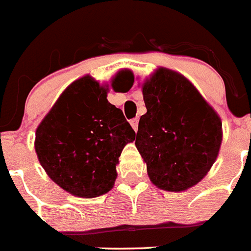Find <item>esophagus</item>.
Masks as SVG:
<instances>
[{"instance_id": "esophagus-1", "label": "esophagus", "mask_w": 251, "mask_h": 251, "mask_svg": "<svg viewBox=\"0 0 251 251\" xmlns=\"http://www.w3.org/2000/svg\"><path fill=\"white\" fill-rule=\"evenodd\" d=\"M138 123H139V118H133L132 121H130V126L133 127V129L134 130L138 129Z\"/></svg>"}]
</instances>
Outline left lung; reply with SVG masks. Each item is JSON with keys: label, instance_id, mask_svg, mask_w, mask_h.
<instances>
[{"label": "left lung", "instance_id": "1", "mask_svg": "<svg viewBox=\"0 0 251 251\" xmlns=\"http://www.w3.org/2000/svg\"><path fill=\"white\" fill-rule=\"evenodd\" d=\"M147 113L136 147L157 187L183 191L206 176L219 154L221 121L182 75L159 69L143 85Z\"/></svg>", "mask_w": 251, "mask_h": 251}]
</instances>
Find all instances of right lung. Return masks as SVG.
Returning <instances> with one entry per match:
<instances>
[{
	"label": "right lung",
	"mask_w": 251,
	"mask_h": 251,
	"mask_svg": "<svg viewBox=\"0 0 251 251\" xmlns=\"http://www.w3.org/2000/svg\"><path fill=\"white\" fill-rule=\"evenodd\" d=\"M130 77L122 72L113 88L126 90ZM134 138L123 112L106 100V90L84 76L66 88L41 122L35 150L55 183L74 196L93 199L113 187L119 156Z\"/></svg>",
	"instance_id": "right-lung-1"
}]
</instances>
